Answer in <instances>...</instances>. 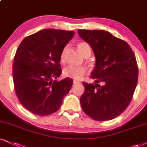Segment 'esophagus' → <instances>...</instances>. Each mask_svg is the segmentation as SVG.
Instances as JSON below:
<instances>
[{"label":"esophagus","instance_id":"esophagus-1","mask_svg":"<svg viewBox=\"0 0 147 147\" xmlns=\"http://www.w3.org/2000/svg\"><path fill=\"white\" fill-rule=\"evenodd\" d=\"M73 83H74V84H80V81H78V80H74Z\"/></svg>","mask_w":147,"mask_h":147}]
</instances>
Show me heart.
<instances>
[{"label": "heart", "instance_id": "1", "mask_svg": "<svg viewBox=\"0 0 147 147\" xmlns=\"http://www.w3.org/2000/svg\"><path fill=\"white\" fill-rule=\"evenodd\" d=\"M78 50L79 52L82 54L83 56L85 55L86 52H91L90 50V47L87 43L80 42L78 44ZM65 58V50H63L61 53V61H63ZM87 71V68L86 67L83 66H78L75 65H69L67 67H66L63 70V74L65 77L70 78L76 80H80L84 76V75Z\"/></svg>", "mask_w": 147, "mask_h": 147}]
</instances>
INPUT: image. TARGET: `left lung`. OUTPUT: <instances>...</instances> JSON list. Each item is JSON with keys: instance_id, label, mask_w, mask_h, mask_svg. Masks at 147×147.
<instances>
[{"instance_id": "1", "label": "left lung", "mask_w": 147, "mask_h": 147, "mask_svg": "<svg viewBox=\"0 0 147 147\" xmlns=\"http://www.w3.org/2000/svg\"><path fill=\"white\" fill-rule=\"evenodd\" d=\"M95 56L91 73L95 84L82 82V110L98 121L111 120L129 106L138 83V68L135 54L126 41L102 30H78Z\"/></svg>"}]
</instances>
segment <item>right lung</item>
<instances>
[{
    "mask_svg": "<svg viewBox=\"0 0 147 147\" xmlns=\"http://www.w3.org/2000/svg\"><path fill=\"white\" fill-rule=\"evenodd\" d=\"M74 31L47 28L23 39L14 57L13 78L16 95L32 113L46 116L57 112L73 84L69 78L57 80L62 73L63 49Z\"/></svg>",
    "mask_w": 147,
    "mask_h": 147,
    "instance_id": "obj_1",
    "label": "right lung"
}]
</instances>
